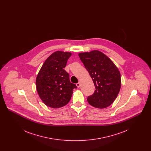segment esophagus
Instances as JSON below:
<instances>
[{
  "instance_id": "esophagus-1",
  "label": "esophagus",
  "mask_w": 151,
  "mask_h": 151,
  "mask_svg": "<svg viewBox=\"0 0 151 151\" xmlns=\"http://www.w3.org/2000/svg\"><path fill=\"white\" fill-rule=\"evenodd\" d=\"M76 86H77V87H78V88H79V87L80 86V82H79V83H78L76 84Z\"/></svg>"
}]
</instances>
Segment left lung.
I'll return each instance as SVG.
<instances>
[{
	"instance_id": "1",
	"label": "left lung",
	"mask_w": 151,
	"mask_h": 151,
	"mask_svg": "<svg viewBox=\"0 0 151 151\" xmlns=\"http://www.w3.org/2000/svg\"><path fill=\"white\" fill-rule=\"evenodd\" d=\"M79 57L93 81L96 90L88 97L95 108L109 106L115 100L121 86V73L111 60L99 50L80 52Z\"/></svg>"
}]
</instances>
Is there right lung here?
Wrapping results in <instances>:
<instances>
[{"mask_svg": "<svg viewBox=\"0 0 151 151\" xmlns=\"http://www.w3.org/2000/svg\"><path fill=\"white\" fill-rule=\"evenodd\" d=\"M70 52L57 51L53 52L43 63L36 78V89L43 103L52 108L67 105L77 86L70 81L69 74L64 68Z\"/></svg>", "mask_w": 151, "mask_h": 151, "instance_id": "right-lung-1", "label": "right lung"}]
</instances>
